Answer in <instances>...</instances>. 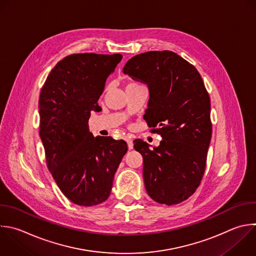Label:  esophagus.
Returning <instances> with one entry per match:
<instances>
[{
	"mask_svg": "<svg viewBox=\"0 0 256 256\" xmlns=\"http://www.w3.org/2000/svg\"><path fill=\"white\" fill-rule=\"evenodd\" d=\"M126 141H127V144H128V148L129 149H133V146H134V144H133V139L130 137V136H126Z\"/></svg>",
	"mask_w": 256,
	"mask_h": 256,
	"instance_id": "esophagus-1",
	"label": "esophagus"
}]
</instances>
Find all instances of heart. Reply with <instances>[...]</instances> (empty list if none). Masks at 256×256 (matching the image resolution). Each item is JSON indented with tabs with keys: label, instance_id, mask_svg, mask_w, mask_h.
Returning a JSON list of instances; mask_svg holds the SVG:
<instances>
[{
	"label": "heart",
	"instance_id": "obj_1",
	"mask_svg": "<svg viewBox=\"0 0 256 256\" xmlns=\"http://www.w3.org/2000/svg\"><path fill=\"white\" fill-rule=\"evenodd\" d=\"M135 84H137V83H129L127 86H131V85H135Z\"/></svg>",
	"mask_w": 256,
	"mask_h": 256
}]
</instances>
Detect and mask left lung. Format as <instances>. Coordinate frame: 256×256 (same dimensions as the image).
I'll use <instances>...</instances> for the list:
<instances>
[{
	"label": "left lung",
	"instance_id": "1",
	"mask_svg": "<svg viewBox=\"0 0 256 256\" xmlns=\"http://www.w3.org/2000/svg\"><path fill=\"white\" fill-rule=\"evenodd\" d=\"M123 72L148 85L144 120L162 137L153 150L141 139L134 141L143 156L146 191L160 204H178L196 191L204 175L212 135L209 94L197 69L171 51L136 55Z\"/></svg>",
	"mask_w": 256,
	"mask_h": 256
}]
</instances>
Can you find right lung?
I'll use <instances>...</instances> for the list:
<instances>
[{"instance_id": "right-lung-1", "label": "right lung", "mask_w": 256, "mask_h": 256, "mask_svg": "<svg viewBox=\"0 0 256 256\" xmlns=\"http://www.w3.org/2000/svg\"><path fill=\"white\" fill-rule=\"evenodd\" d=\"M122 55L72 54L57 63L40 93V137L47 167L62 193L80 206L108 199L115 172L128 150L124 140L94 137L91 112Z\"/></svg>"}]
</instances>
